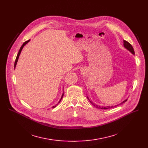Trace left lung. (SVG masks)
I'll return each instance as SVG.
<instances>
[{
    "mask_svg": "<svg viewBox=\"0 0 148 148\" xmlns=\"http://www.w3.org/2000/svg\"><path fill=\"white\" fill-rule=\"evenodd\" d=\"M123 46H124V47L125 48H126L128 50H129L132 54H134V49H133V46H132L128 42H127V41H125V40H123ZM87 98H88V99H89V101H90V103L94 106H95L96 108H99V109H104V110H107V109H109V108H113V107H116V106H119V105H120V104H123V103H124L125 102H126L127 101V99H125V100H124L123 102H122L121 103H120L119 104H118V105H116L115 106H98V105H97V104H94L89 99V98L87 97Z\"/></svg>",
    "mask_w": 148,
    "mask_h": 148,
    "instance_id": "left-lung-1",
    "label": "left lung"
}]
</instances>
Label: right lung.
Here are the masks:
<instances>
[{"instance_id":"obj_1","label":"right lung","mask_w":148,"mask_h":148,"mask_svg":"<svg viewBox=\"0 0 148 148\" xmlns=\"http://www.w3.org/2000/svg\"><path fill=\"white\" fill-rule=\"evenodd\" d=\"M29 41H30V40H29L28 41H26V42H25L23 44V45H21V47H20V50H19V51H18V54H17V57H16V59H15V63H14V68H15V66H16V65H17V61H18V58H19V56H20V53H21V50H22V49H23V47H24L27 42H29ZM63 96H64V93L63 94H62V97H61V98H60V99L59 100V103L56 104V105H55V106H53L52 107V108H54L55 107H56V106L60 102V101H61V99H62V98H63Z\"/></svg>"}]
</instances>
